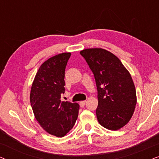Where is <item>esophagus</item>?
<instances>
[{"instance_id":"obj_1","label":"esophagus","mask_w":159,"mask_h":159,"mask_svg":"<svg viewBox=\"0 0 159 159\" xmlns=\"http://www.w3.org/2000/svg\"><path fill=\"white\" fill-rule=\"evenodd\" d=\"M79 103H80V106H81V107H84V105H85V103H86V101H80Z\"/></svg>"}]
</instances>
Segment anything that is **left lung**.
Returning a JSON list of instances; mask_svg holds the SVG:
<instances>
[{
    "instance_id": "left-lung-1",
    "label": "left lung",
    "mask_w": 159,
    "mask_h": 159,
    "mask_svg": "<svg viewBox=\"0 0 159 159\" xmlns=\"http://www.w3.org/2000/svg\"><path fill=\"white\" fill-rule=\"evenodd\" d=\"M94 75L100 125L118 130L132 118L137 103L136 90L131 75L114 54L103 48L80 51Z\"/></svg>"
}]
</instances>
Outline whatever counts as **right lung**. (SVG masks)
Listing matches in <instances>:
<instances>
[{"mask_svg": "<svg viewBox=\"0 0 159 159\" xmlns=\"http://www.w3.org/2000/svg\"><path fill=\"white\" fill-rule=\"evenodd\" d=\"M71 53L50 58L39 68L30 92V103L40 125L52 135L62 138L72 129L79 114L77 103L61 101L65 69Z\"/></svg>", "mask_w": 159, "mask_h": 159, "instance_id": "add662e5", "label": "right lung"}]
</instances>
